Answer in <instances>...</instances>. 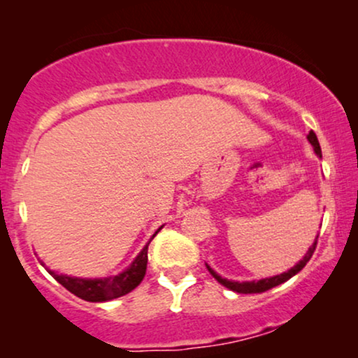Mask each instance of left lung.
<instances>
[{
  "label": "left lung",
  "instance_id": "1",
  "mask_svg": "<svg viewBox=\"0 0 358 358\" xmlns=\"http://www.w3.org/2000/svg\"><path fill=\"white\" fill-rule=\"evenodd\" d=\"M308 141L311 143V146L315 148V153L322 158V148H320V143H318V138H316V134L313 131H310V134H308ZM316 239H318V236H316ZM316 239L313 242V245H311L310 249H308V252L305 254V257L301 259V261L298 262L294 268H291L289 271H286V273L282 274H278V276H273V278H266V279H259V281H244V282H239V281H229V279L219 276V274L213 271L210 266H207L208 273L212 274L213 278L217 279V281L220 282L222 286L229 287V289L236 291V293H242V294H252V293H264V291L271 289V287L274 286H279L282 285V282H286L287 279H291L294 276V274H298L299 271L306 266V262L310 261L311 256H313L315 249H316Z\"/></svg>",
  "mask_w": 358,
  "mask_h": 358
}]
</instances>
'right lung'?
Wrapping results in <instances>:
<instances>
[{"instance_id":"obj_1","label":"right lung","mask_w":358,"mask_h":358,"mask_svg":"<svg viewBox=\"0 0 358 358\" xmlns=\"http://www.w3.org/2000/svg\"><path fill=\"white\" fill-rule=\"evenodd\" d=\"M158 231H156V234H158ZM153 237H151V239H153ZM150 242H148L141 252L138 254V257L131 262L129 268L122 271L117 276L102 279H82L65 276V274H55L53 271H48V273H50L65 289H69L72 294H76V296H79L80 299H85V301L90 303L109 301V299L124 296V294L131 293V291L143 281V278H145L146 274L148 245H150Z\"/></svg>"}]
</instances>
